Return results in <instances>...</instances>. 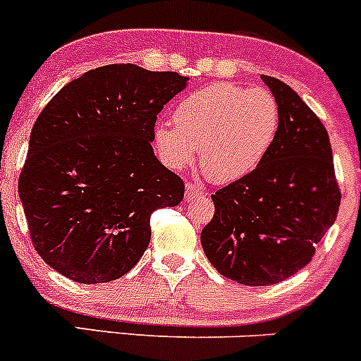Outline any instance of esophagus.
Masks as SVG:
<instances>
[{
  "label": "esophagus",
  "mask_w": 361,
  "mask_h": 361,
  "mask_svg": "<svg viewBox=\"0 0 361 361\" xmlns=\"http://www.w3.org/2000/svg\"><path fill=\"white\" fill-rule=\"evenodd\" d=\"M202 195H205L204 188H200L198 184H193V183L186 184V193H184L186 200H193V198L202 197Z\"/></svg>",
  "instance_id": "obj_1"
}]
</instances>
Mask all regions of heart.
Instances as JSON below:
<instances>
[{
    "label": "heart",
    "mask_w": 361,
    "mask_h": 361,
    "mask_svg": "<svg viewBox=\"0 0 361 361\" xmlns=\"http://www.w3.org/2000/svg\"><path fill=\"white\" fill-rule=\"evenodd\" d=\"M154 129V145L168 166L183 170L197 159L216 183L252 173L267 156L280 126L278 102L266 88L214 83L191 92Z\"/></svg>",
    "instance_id": "1"
}]
</instances>
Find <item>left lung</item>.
I'll list each match as a JSON object with an SVG mask.
<instances>
[{
    "mask_svg": "<svg viewBox=\"0 0 361 361\" xmlns=\"http://www.w3.org/2000/svg\"><path fill=\"white\" fill-rule=\"evenodd\" d=\"M280 126L262 163L212 195L214 216L200 234L216 271L243 286H271L312 260L341 207L328 131L283 81L262 75Z\"/></svg>",
    "mask_w": 361,
    "mask_h": 361,
    "instance_id": "8db88e82",
    "label": "left lung"
}]
</instances>
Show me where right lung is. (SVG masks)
Here are the masks:
<instances>
[{"label": "right lung", "instance_id": "right-lung-1", "mask_svg": "<svg viewBox=\"0 0 361 361\" xmlns=\"http://www.w3.org/2000/svg\"><path fill=\"white\" fill-rule=\"evenodd\" d=\"M186 75L104 65L65 85L37 118L19 197L37 253L78 283L131 271L150 214L184 198L183 178L154 156V126Z\"/></svg>", "mask_w": 361, "mask_h": 361}]
</instances>
